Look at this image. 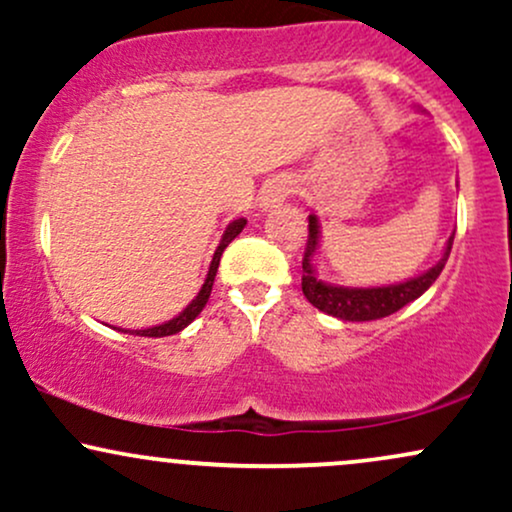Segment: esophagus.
<instances>
[{
    "instance_id": "1",
    "label": "esophagus",
    "mask_w": 512,
    "mask_h": 512,
    "mask_svg": "<svg viewBox=\"0 0 512 512\" xmlns=\"http://www.w3.org/2000/svg\"><path fill=\"white\" fill-rule=\"evenodd\" d=\"M291 192H293L291 180H284V178L272 180L267 187H264V192H262V207L264 209L279 207V204L284 202V199L289 197Z\"/></svg>"
}]
</instances>
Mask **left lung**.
Here are the masks:
<instances>
[{
    "label": "left lung",
    "instance_id": "1",
    "mask_svg": "<svg viewBox=\"0 0 512 512\" xmlns=\"http://www.w3.org/2000/svg\"><path fill=\"white\" fill-rule=\"evenodd\" d=\"M452 238L445 243L443 257L433 264L431 269H426L424 274L414 276V279L399 281V284H387V286H370V289H354V286H334L327 281L317 279L313 257L320 245V221L315 214L308 216V243H305V255H303V293L310 303L315 305L322 313L339 317L346 322H368V320H380L397 313L399 308L416 301L421 293H426L433 286V281L438 279L443 272L445 262H448L450 250H452Z\"/></svg>",
    "mask_w": 512,
    "mask_h": 512
}]
</instances>
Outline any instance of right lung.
<instances>
[{"instance_id":"right-lung-1","label":"right lung","mask_w":512,"mask_h":512,"mask_svg":"<svg viewBox=\"0 0 512 512\" xmlns=\"http://www.w3.org/2000/svg\"><path fill=\"white\" fill-rule=\"evenodd\" d=\"M245 223H248L245 219H236L233 223H228V228H226V231H223V236H221L219 248H216L214 257H211L209 274H207V279H204L202 289H199V293L195 296V301H192L190 305H187V308L182 310V313H180L178 317H173V320L163 322V325L149 327V330H122V332L137 334V337H170V334H178L180 330H185V327L190 325V322L195 320V317H197L199 313H202L204 305H207L209 296H211V286H214V276H216V269H219V262H221L223 250L228 248V243H231V240L236 238L240 231H243Z\"/></svg>"}]
</instances>
